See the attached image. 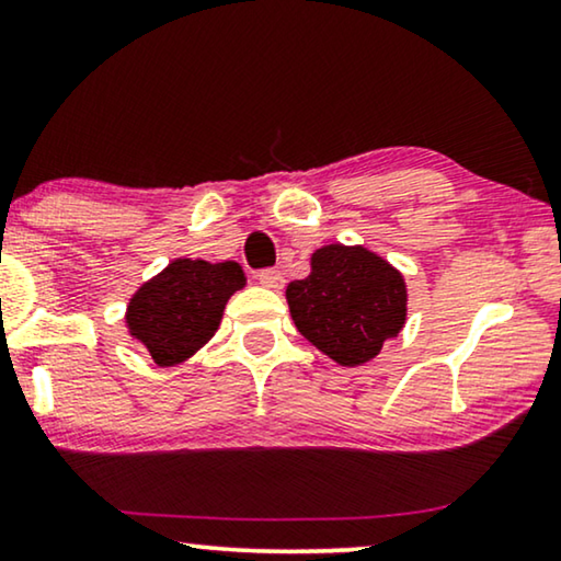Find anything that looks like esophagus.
Here are the masks:
<instances>
[{"label": "esophagus", "instance_id": "34e87169", "mask_svg": "<svg viewBox=\"0 0 561 561\" xmlns=\"http://www.w3.org/2000/svg\"><path fill=\"white\" fill-rule=\"evenodd\" d=\"M257 280L263 283L265 288H273V290H280L283 283H286V278H283V273L275 271V267H267V271H260V273H257Z\"/></svg>", "mask_w": 561, "mask_h": 561}]
</instances>
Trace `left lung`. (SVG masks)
Segmentation results:
<instances>
[{
    "mask_svg": "<svg viewBox=\"0 0 561 561\" xmlns=\"http://www.w3.org/2000/svg\"><path fill=\"white\" fill-rule=\"evenodd\" d=\"M290 319L313 347L357 367L405 324V280L363 244H327L311 255L309 278L288 283Z\"/></svg>",
    "mask_w": 561,
    "mask_h": 561,
    "instance_id": "1",
    "label": "left lung"
}]
</instances>
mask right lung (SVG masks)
<instances>
[{
	"label": "right lung",
	"instance_id": "right-lung-1",
	"mask_svg": "<svg viewBox=\"0 0 561 561\" xmlns=\"http://www.w3.org/2000/svg\"><path fill=\"white\" fill-rule=\"evenodd\" d=\"M240 288L244 273L232 260L179 257L129 298L127 329L156 365H179L211 340L229 296Z\"/></svg>",
	"mask_w": 561,
	"mask_h": 561
}]
</instances>
